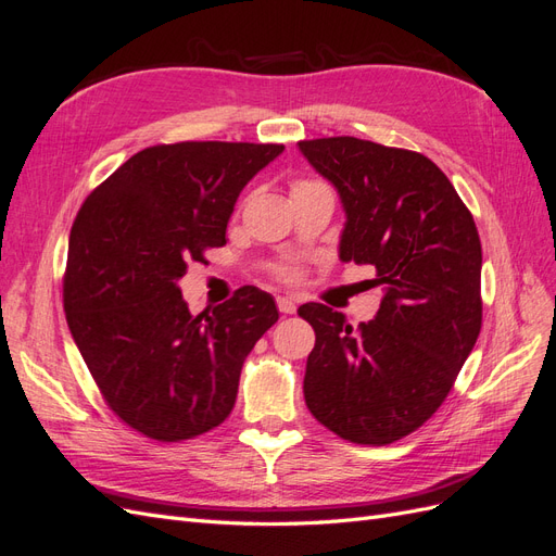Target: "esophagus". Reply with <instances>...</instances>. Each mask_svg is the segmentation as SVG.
<instances>
[{"instance_id":"1","label":"esophagus","mask_w":556,"mask_h":556,"mask_svg":"<svg viewBox=\"0 0 556 556\" xmlns=\"http://www.w3.org/2000/svg\"><path fill=\"white\" fill-rule=\"evenodd\" d=\"M276 304H278V311H280V313H294V311H296V304H299V299H296L294 294H285V296H278V299H276Z\"/></svg>"}]
</instances>
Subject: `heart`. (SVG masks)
I'll list each match as a JSON object with an SVG mask.
<instances>
[{
    "label": "heart",
    "instance_id": "obj_1",
    "mask_svg": "<svg viewBox=\"0 0 556 556\" xmlns=\"http://www.w3.org/2000/svg\"><path fill=\"white\" fill-rule=\"evenodd\" d=\"M308 185H319L317 180H296L294 185H292V192L294 190H299V188H308ZM282 278H296L299 276V271H296V268H292V266H288V268H282Z\"/></svg>",
    "mask_w": 556,
    "mask_h": 556
}]
</instances>
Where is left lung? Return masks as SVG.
Instances as JSON below:
<instances>
[{
    "instance_id": "obj_1",
    "label": "left lung",
    "mask_w": 556,
    "mask_h": 556,
    "mask_svg": "<svg viewBox=\"0 0 556 556\" xmlns=\"http://www.w3.org/2000/svg\"><path fill=\"white\" fill-rule=\"evenodd\" d=\"M341 194L339 257L376 266L374 319L348 325L299 306L315 329L304 396L319 425L359 445H390L441 408L482 327V245L473 215L429 157L355 137L299 141Z\"/></svg>"
}]
</instances>
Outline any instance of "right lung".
Segmentation results:
<instances>
[{
  "label": "right lung",
  "mask_w": 556,
  "mask_h": 556,
  "mask_svg": "<svg viewBox=\"0 0 556 556\" xmlns=\"http://www.w3.org/2000/svg\"><path fill=\"white\" fill-rule=\"evenodd\" d=\"M280 143L182 141L131 155L76 215L66 325L109 408L146 439L178 443L223 425L245 357L278 323L252 285L192 315L178 280L225 245L233 204Z\"/></svg>",
  "instance_id": "right-lung-1"
}]
</instances>
